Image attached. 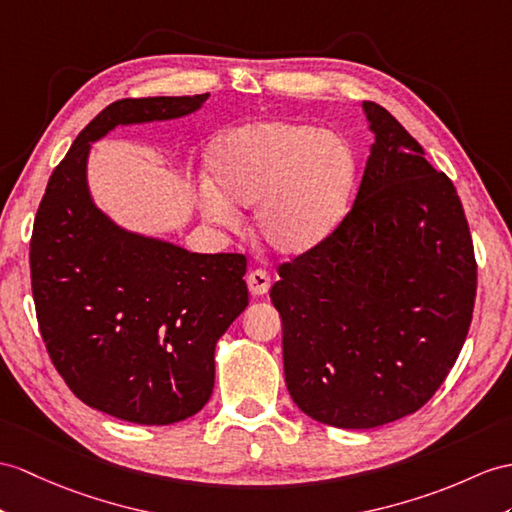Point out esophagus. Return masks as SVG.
I'll list each match as a JSON object with an SVG mask.
<instances>
[{"instance_id":"1","label":"esophagus","mask_w":512,"mask_h":512,"mask_svg":"<svg viewBox=\"0 0 512 512\" xmlns=\"http://www.w3.org/2000/svg\"><path fill=\"white\" fill-rule=\"evenodd\" d=\"M269 286H271V278H269V273L263 269H254L247 276V289L254 297H263L269 291Z\"/></svg>"}]
</instances>
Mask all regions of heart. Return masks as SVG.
<instances>
[{
	"instance_id": "obj_1",
	"label": "heart",
	"mask_w": 512,
	"mask_h": 512,
	"mask_svg": "<svg viewBox=\"0 0 512 512\" xmlns=\"http://www.w3.org/2000/svg\"><path fill=\"white\" fill-rule=\"evenodd\" d=\"M204 215L236 226V206H256V232L271 252L302 256L341 226L356 186V158L336 134L306 123L263 121L228 132L213 147Z\"/></svg>"
}]
</instances>
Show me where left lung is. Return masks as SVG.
<instances>
[{
    "instance_id": "8db88e82",
    "label": "left lung",
    "mask_w": 512,
    "mask_h": 512,
    "mask_svg": "<svg viewBox=\"0 0 512 512\" xmlns=\"http://www.w3.org/2000/svg\"><path fill=\"white\" fill-rule=\"evenodd\" d=\"M371 154L350 213L280 265L284 380L315 421L367 430L413 415L467 339L476 258L445 173L389 110L363 102Z\"/></svg>"
}]
</instances>
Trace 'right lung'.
<instances>
[{
	"instance_id": "right-lung-1",
	"label": "right lung",
	"mask_w": 512,
	"mask_h": 512,
	"mask_svg": "<svg viewBox=\"0 0 512 512\" xmlns=\"http://www.w3.org/2000/svg\"><path fill=\"white\" fill-rule=\"evenodd\" d=\"M204 95L119 99L73 141L47 182L30 241L41 336L73 395L141 426L204 408L215 347L247 306L243 254H195L117 226L86 182L91 143L117 126L180 119Z\"/></svg>"
}]
</instances>
